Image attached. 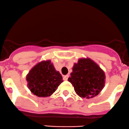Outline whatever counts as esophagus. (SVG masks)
<instances>
[{"label": "esophagus", "mask_w": 129, "mask_h": 129, "mask_svg": "<svg viewBox=\"0 0 129 129\" xmlns=\"http://www.w3.org/2000/svg\"><path fill=\"white\" fill-rule=\"evenodd\" d=\"M68 77H69L68 75H65V76H63V80H64V81H66V80H68Z\"/></svg>", "instance_id": "34e87169"}]
</instances>
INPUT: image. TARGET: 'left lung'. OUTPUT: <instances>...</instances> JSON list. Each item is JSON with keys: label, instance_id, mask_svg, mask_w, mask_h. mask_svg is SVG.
Wrapping results in <instances>:
<instances>
[{"label": "left lung", "instance_id": "1", "mask_svg": "<svg viewBox=\"0 0 129 129\" xmlns=\"http://www.w3.org/2000/svg\"><path fill=\"white\" fill-rule=\"evenodd\" d=\"M68 80L72 84L78 96L89 99L99 95L104 88L105 75L91 59L81 58L74 64L71 76Z\"/></svg>", "mask_w": 129, "mask_h": 129}]
</instances>
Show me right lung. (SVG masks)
I'll return each instance as SVG.
<instances>
[{"label":"right lung","mask_w":129,"mask_h":129,"mask_svg":"<svg viewBox=\"0 0 129 129\" xmlns=\"http://www.w3.org/2000/svg\"><path fill=\"white\" fill-rule=\"evenodd\" d=\"M26 80L30 91L39 97L51 96L63 81L61 75L50 60L35 65L27 75Z\"/></svg>","instance_id":"1"}]
</instances>
